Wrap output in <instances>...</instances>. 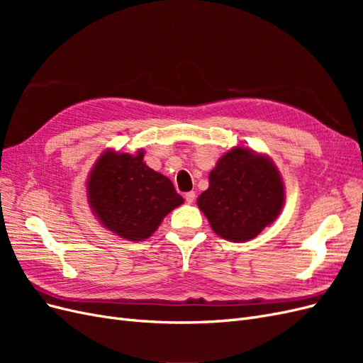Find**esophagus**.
Returning <instances> with one entry per match:
<instances>
[{"label":"esophagus","mask_w":363,"mask_h":363,"mask_svg":"<svg viewBox=\"0 0 363 363\" xmlns=\"http://www.w3.org/2000/svg\"><path fill=\"white\" fill-rule=\"evenodd\" d=\"M184 200L188 201V203H194V200H195V192L191 191V192L186 194V195H184Z\"/></svg>","instance_id":"1"}]
</instances>
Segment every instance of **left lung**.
Masks as SVG:
<instances>
[{"mask_svg":"<svg viewBox=\"0 0 363 363\" xmlns=\"http://www.w3.org/2000/svg\"><path fill=\"white\" fill-rule=\"evenodd\" d=\"M283 199V182L272 162L235 148L219 159L196 203L216 235L245 242L279 216Z\"/></svg>","mask_w":363,"mask_h":363,"instance_id":"8db88e82","label":"left lung"}]
</instances>
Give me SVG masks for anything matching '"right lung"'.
<instances>
[{
  "label": "right lung",
  "instance_id": "obj_1",
  "mask_svg": "<svg viewBox=\"0 0 363 363\" xmlns=\"http://www.w3.org/2000/svg\"><path fill=\"white\" fill-rule=\"evenodd\" d=\"M87 192L104 227L130 240L150 238L163 216L183 203L171 180L144 163V151L136 156L104 152L91 172Z\"/></svg>",
  "mask_w": 363,
  "mask_h": 363
}]
</instances>
